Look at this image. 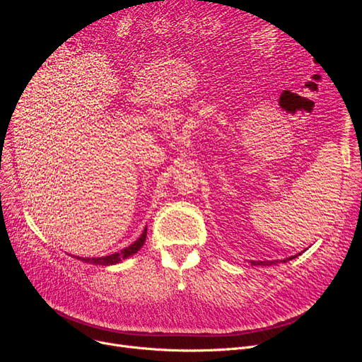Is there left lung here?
<instances>
[{
  "label": "left lung",
  "instance_id": "8db88e82",
  "mask_svg": "<svg viewBox=\"0 0 362 362\" xmlns=\"http://www.w3.org/2000/svg\"><path fill=\"white\" fill-rule=\"evenodd\" d=\"M295 257H296V255L289 257V258H286V259H281V262L291 261V259H293ZM276 262H279V261H251V264H254V265H272V264H276Z\"/></svg>",
  "mask_w": 362,
  "mask_h": 362
}]
</instances>
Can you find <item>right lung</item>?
Returning a JSON list of instances; mask_svg holds the SVG:
<instances>
[{
  "instance_id": "1",
  "label": "right lung",
  "mask_w": 362,
  "mask_h": 362,
  "mask_svg": "<svg viewBox=\"0 0 362 362\" xmlns=\"http://www.w3.org/2000/svg\"><path fill=\"white\" fill-rule=\"evenodd\" d=\"M145 239H146V227L145 230L142 232L141 238L138 240L133 242L130 246H127V248L122 250L120 252H116V254H111V255H107V257H100V258H79L81 261H85V262H90V264H95V265H111V264H117L120 261H123L124 258H129L130 255L136 254L141 248L142 245L145 243Z\"/></svg>"
}]
</instances>
